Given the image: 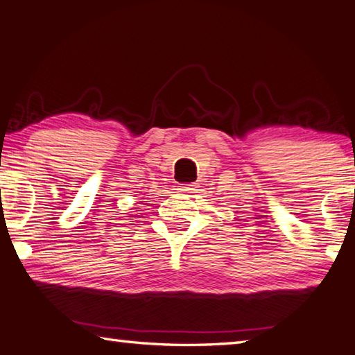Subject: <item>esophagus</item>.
<instances>
[{
	"mask_svg": "<svg viewBox=\"0 0 355 355\" xmlns=\"http://www.w3.org/2000/svg\"><path fill=\"white\" fill-rule=\"evenodd\" d=\"M194 189V184H183V186H178V191L180 192H191Z\"/></svg>",
	"mask_w": 355,
	"mask_h": 355,
	"instance_id": "obj_1",
	"label": "esophagus"
}]
</instances>
